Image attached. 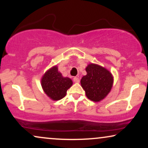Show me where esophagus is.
<instances>
[{"label": "esophagus", "mask_w": 148, "mask_h": 148, "mask_svg": "<svg viewBox=\"0 0 148 148\" xmlns=\"http://www.w3.org/2000/svg\"><path fill=\"white\" fill-rule=\"evenodd\" d=\"M73 82L75 83H79V79L78 77H74Z\"/></svg>", "instance_id": "1"}]
</instances>
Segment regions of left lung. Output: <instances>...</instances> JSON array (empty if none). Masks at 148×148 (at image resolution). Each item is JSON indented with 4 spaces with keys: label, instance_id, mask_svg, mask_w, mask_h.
<instances>
[{
    "label": "left lung",
    "instance_id": "left-lung-1",
    "mask_svg": "<svg viewBox=\"0 0 148 148\" xmlns=\"http://www.w3.org/2000/svg\"><path fill=\"white\" fill-rule=\"evenodd\" d=\"M86 75L81 79V85L87 98L95 102L104 100L110 93L114 83L112 74L105 67L94 63L86 66Z\"/></svg>",
    "mask_w": 148,
    "mask_h": 148
}]
</instances>
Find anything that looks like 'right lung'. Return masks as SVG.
<instances>
[{"mask_svg":"<svg viewBox=\"0 0 148 148\" xmlns=\"http://www.w3.org/2000/svg\"><path fill=\"white\" fill-rule=\"evenodd\" d=\"M73 85L70 78L64 77L58 71L57 65L46 71L41 78V86L44 93L52 100L57 101L63 98L66 91Z\"/></svg>","mask_w":148,"mask_h":148,"instance_id":"obj_1","label":"right lung"}]
</instances>
